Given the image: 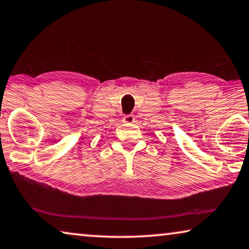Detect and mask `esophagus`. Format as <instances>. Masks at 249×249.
<instances>
[{"label":"esophagus","mask_w":249,"mask_h":249,"mask_svg":"<svg viewBox=\"0 0 249 249\" xmlns=\"http://www.w3.org/2000/svg\"><path fill=\"white\" fill-rule=\"evenodd\" d=\"M122 122H124V124H132V122H135V117L131 116V114H128V116L122 118Z\"/></svg>","instance_id":"34e87169"}]
</instances>
